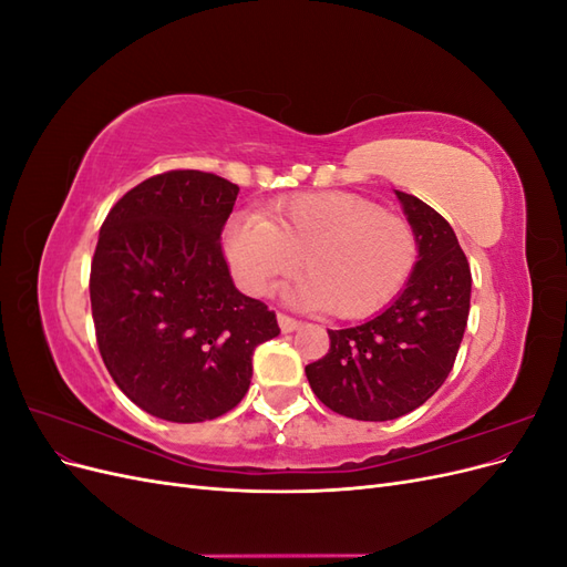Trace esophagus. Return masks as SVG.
<instances>
[{"mask_svg": "<svg viewBox=\"0 0 567 567\" xmlns=\"http://www.w3.org/2000/svg\"><path fill=\"white\" fill-rule=\"evenodd\" d=\"M277 321H279V329L284 333H293V331L300 329V321L293 319V317H288V315H277Z\"/></svg>", "mask_w": 567, "mask_h": 567, "instance_id": "1", "label": "esophagus"}]
</instances>
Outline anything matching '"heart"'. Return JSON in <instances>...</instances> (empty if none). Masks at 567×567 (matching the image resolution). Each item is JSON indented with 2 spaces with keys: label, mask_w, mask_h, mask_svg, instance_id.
Wrapping results in <instances>:
<instances>
[{
  "label": "heart",
  "mask_w": 567,
  "mask_h": 567,
  "mask_svg": "<svg viewBox=\"0 0 567 567\" xmlns=\"http://www.w3.org/2000/svg\"><path fill=\"white\" fill-rule=\"evenodd\" d=\"M227 257L238 281L265 296L300 267L293 298L340 319H362L400 293L419 244L406 219L350 192H310L271 203L267 215L231 217Z\"/></svg>",
  "instance_id": "heart-1"
}]
</instances>
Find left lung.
I'll list each match as a JSON object with an SVG mask.
<instances>
[{"instance_id": "obj_1", "label": "left lung", "mask_w": 567, "mask_h": 567, "mask_svg": "<svg viewBox=\"0 0 567 567\" xmlns=\"http://www.w3.org/2000/svg\"><path fill=\"white\" fill-rule=\"evenodd\" d=\"M416 234L419 260L402 293L352 329L329 331L331 350L305 367L317 398L340 416L392 421L447 379L471 310V267L450 221L394 192Z\"/></svg>"}]
</instances>
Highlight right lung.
<instances>
[{"mask_svg":"<svg viewBox=\"0 0 567 567\" xmlns=\"http://www.w3.org/2000/svg\"><path fill=\"white\" fill-rule=\"evenodd\" d=\"M238 186L169 169L120 198L99 231L90 298L115 385L151 416L200 423L248 392L277 315L231 281L219 236Z\"/></svg>","mask_w":567,"mask_h":567,"instance_id":"right-lung-1","label":"right lung"}]
</instances>
